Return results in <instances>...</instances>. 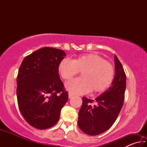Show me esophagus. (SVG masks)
<instances>
[{
  "label": "esophagus",
  "mask_w": 147,
  "mask_h": 147,
  "mask_svg": "<svg viewBox=\"0 0 147 147\" xmlns=\"http://www.w3.org/2000/svg\"><path fill=\"white\" fill-rule=\"evenodd\" d=\"M73 96L74 95L71 93H69V98H71L72 97H73Z\"/></svg>",
  "instance_id": "obj_1"
}]
</instances>
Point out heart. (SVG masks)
<instances>
[{"label": "heart", "instance_id": "heart-1", "mask_svg": "<svg viewBox=\"0 0 147 147\" xmlns=\"http://www.w3.org/2000/svg\"><path fill=\"white\" fill-rule=\"evenodd\" d=\"M61 78L70 80L81 73L80 78L67 84L66 88L74 94H84L91 91L93 93L105 91L115 78V68L110 62L96 54L79 56L73 60L63 59L58 65Z\"/></svg>", "mask_w": 147, "mask_h": 147}]
</instances>
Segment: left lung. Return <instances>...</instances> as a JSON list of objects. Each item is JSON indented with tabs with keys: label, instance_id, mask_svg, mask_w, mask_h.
<instances>
[{
	"label": "left lung",
	"instance_id": "left-lung-1",
	"mask_svg": "<svg viewBox=\"0 0 147 147\" xmlns=\"http://www.w3.org/2000/svg\"><path fill=\"white\" fill-rule=\"evenodd\" d=\"M115 78L108 90L95 100L82 98L78 124L84 133L96 136L113 125L123 107L126 76L121 63L115 55Z\"/></svg>",
	"mask_w": 147,
	"mask_h": 147
}]
</instances>
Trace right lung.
Listing matches in <instances>:
<instances>
[{"instance_id": "obj_1", "label": "right lung", "mask_w": 147, "mask_h": 147, "mask_svg": "<svg viewBox=\"0 0 147 147\" xmlns=\"http://www.w3.org/2000/svg\"><path fill=\"white\" fill-rule=\"evenodd\" d=\"M66 56L61 49L43 47L24 58L17 77V97L29 124L47 129L58 121L68 92L59 76L58 65Z\"/></svg>"}]
</instances>
